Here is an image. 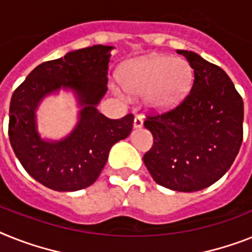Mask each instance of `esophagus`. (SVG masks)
<instances>
[{
    "instance_id": "34e87169",
    "label": "esophagus",
    "mask_w": 252,
    "mask_h": 252,
    "mask_svg": "<svg viewBox=\"0 0 252 252\" xmlns=\"http://www.w3.org/2000/svg\"><path fill=\"white\" fill-rule=\"evenodd\" d=\"M143 126V118L140 116H136L134 120V127L135 128H140Z\"/></svg>"
}]
</instances>
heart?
Segmentation results:
<instances>
[{
    "label": "heart",
    "instance_id": "1",
    "mask_svg": "<svg viewBox=\"0 0 252 252\" xmlns=\"http://www.w3.org/2000/svg\"><path fill=\"white\" fill-rule=\"evenodd\" d=\"M120 81L130 95H145V104L151 111L166 112L187 97L192 87L193 69L182 58L147 55L125 63Z\"/></svg>",
    "mask_w": 252,
    "mask_h": 252
}]
</instances>
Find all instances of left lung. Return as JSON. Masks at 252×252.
Returning <instances> with one entry per match:
<instances>
[{
  "mask_svg": "<svg viewBox=\"0 0 252 252\" xmlns=\"http://www.w3.org/2000/svg\"><path fill=\"white\" fill-rule=\"evenodd\" d=\"M176 51L192 66V89L172 111L147 118L144 126L155 143L143 161L159 186L196 192L218 182L236 159L243 100L220 66L193 51Z\"/></svg>",
  "mask_w": 252,
  "mask_h": 252,
  "instance_id": "obj_1",
  "label": "left lung"
}]
</instances>
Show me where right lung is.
Segmentation results:
<instances>
[{"label":"right lung","instance_id":"add662e5","mask_svg":"<svg viewBox=\"0 0 252 252\" xmlns=\"http://www.w3.org/2000/svg\"><path fill=\"white\" fill-rule=\"evenodd\" d=\"M113 46L94 45L36 66L14 91L9 136L14 153L37 182L58 192H74L95 183L109 151L130 135L134 116L111 120L97 111L108 91V66ZM62 90L76 99L77 124L59 141L42 138L36 111L40 101Z\"/></svg>","mask_w":252,"mask_h":252}]
</instances>
